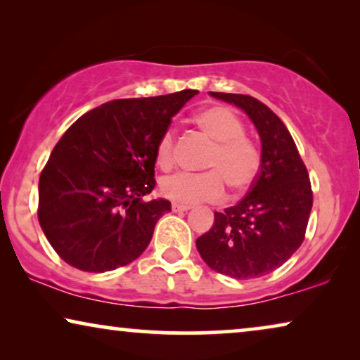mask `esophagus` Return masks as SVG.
<instances>
[{"instance_id":"esophagus-1","label":"esophagus","mask_w":360,"mask_h":360,"mask_svg":"<svg viewBox=\"0 0 360 360\" xmlns=\"http://www.w3.org/2000/svg\"><path fill=\"white\" fill-rule=\"evenodd\" d=\"M191 208L190 205H181V203H172V211L180 213V211H188Z\"/></svg>"}]
</instances>
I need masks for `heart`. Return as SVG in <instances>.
<instances>
[{"label": "heart", "instance_id": "1", "mask_svg": "<svg viewBox=\"0 0 360 360\" xmlns=\"http://www.w3.org/2000/svg\"><path fill=\"white\" fill-rule=\"evenodd\" d=\"M196 126L214 141L205 162L206 172L190 174L176 172L160 181V191L167 198L181 205L216 201L224 196L226 184L236 191L248 190L257 179L262 157L259 147L245 137L244 122L223 106L205 108L195 116ZM157 164L167 169L175 159V134L167 129L155 150Z\"/></svg>", "mask_w": 360, "mask_h": 360}]
</instances>
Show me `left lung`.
Segmentation results:
<instances>
[{"mask_svg":"<svg viewBox=\"0 0 360 360\" xmlns=\"http://www.w3.org/2000/svg\"><path fill=\"white\" fill-rule=\"evenodd\" d=\"M210 95L250 117L262 142V164L249 193L216 211L196 249L214 272L238 280L262 277L282 267L303 243L313 206L308 170L287 126L262 101L236 93Z\"/></svg>","mask_w":360,"mask_h":360,"instance_id":"left-lung-1","label":"left lung"}]
</instances>
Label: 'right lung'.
I'll use <instances>...</instances> for the list:
<instances>
[{
  "label": "right lung",
  "mask_w": 360,
  "mask_h": 360,
  "mask_svg": "<svg viewBox=\"0 0 360 360\" xmlns=\"http://www.w3.org/2000/svg\"><path fill=\"white\" fill-rule=\"evenodd\" d=\"M196 90L108 101L73 122L39 179V223L53 250L83 272L124 267L144 252L164 198L155 186L160 137Z\"/></svg>",
  "instance_id": "add662e5"
}]
</instances>
